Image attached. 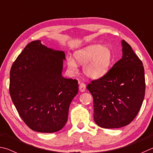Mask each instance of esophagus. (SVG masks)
<instances>
[{
    "label": "esophagus",
    "mask_w": 153,
    "mask_h": 153,
    "mask_svg": "<svg viewBox=\"0 0 153 153\" xmlns=\"http://www.w3.org/2000/svg\"><path fill=\"white\" fill-rule=\"evenodd\" d=\"M85 89H86V85L84 83H81L79 85V91L81 92H85Z\"/></svg>",
    "instance_id": "34e87169"
}]
</instances>
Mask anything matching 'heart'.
<instances>
[{
  "instance_id": "heart-1",
  "label": "heart",
  "mask_w": 153,
  "mask_h": 153,
  "mask_svg": "<svg viewBox=\"0 0 153 153\" xmlns=\"http://www.w3.org/2000/svg\"><path fill=\"white\" fill-rule=\"evenodd\" d=\"M112 52L108 45L93 44L74 53V60L67 59V65L72 71H76V64L83 65L82 71L87 77L99 79L108 73L112 63Z\"/></svg>"
}]
</instances>
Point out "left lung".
<instances>
[{
    "label": "left lung",
    "instance_id": "left-lung-1",
    "mask_svg": "<svg viewBox=\"0 0 153 153\" xmlns=\"http://www.w3.org/2000/svg\"><path fill=\"white\" fill-rule=\"evenodd\" d=\"M122 58L102 78L87 89L93 97L95 122L103 128H119L135 118L145 93L144 69L130 45L122 40Z\"/></svg>",
    "mask_w": 153,
    "mask_h": 153
}]
</instances>
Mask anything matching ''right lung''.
Here are the masks:
<instances>
[{
    "instance_id": "add662e5",
    "label": "right lung",
    "mask_w": 153,
    "mask_h": 153,
    "mask_svg": "<svg viewBox=\"0 0 153 153\" xmlns=\"http://www.w3.org/2000/svg\"><path fill=\"white\" fill-rule=\"evenodd\" d=\"M63 51L40 40L24 48L10 71L9 93L23 122L32 130L59 131L66 124L71 101L79 91L76 79L62 76Z\"/></svg>"
}]
</instances>
